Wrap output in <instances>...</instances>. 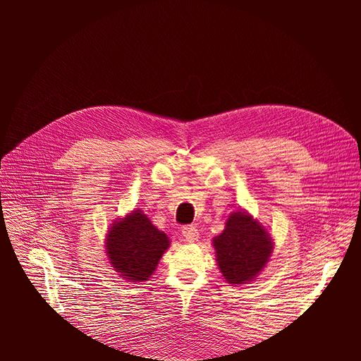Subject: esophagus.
<instances>
[{
  "label": "esophagus",
  "mask_w": 361,
  "mask_h": 361,
  "mask_svg": "<svg viewBox=\"0 0 361 361\" xmlns=\"http://www.w3.org/2000/svg\"><path fill=\"white\" fill-rule=\"evenodd\" d=\"M182 236L185 238V241L188 243H195L199 239V231L197 227L190 224V226H183L182 227Z\"/></svg>",
  "instance_id": "34e87169"
}]
</instances>
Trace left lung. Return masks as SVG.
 <instances>
[{
	"mask_svg": "<svg viewBox=\"0 0 361 361\" xmlns=\"http://www.w3.org/2000/svg\"><path fill=\"white\" fill-rule=\"evenodd\" d=\"M214 247L220 271L233 285L253 280L272 253L265 228L241 211L228 216L223 233L214 238Z\"/></svg>",
	"mask_w": 361,
	"mask_h": 361,
	"instance_id": "1",
	"label": "left lung"
}]
</instances>
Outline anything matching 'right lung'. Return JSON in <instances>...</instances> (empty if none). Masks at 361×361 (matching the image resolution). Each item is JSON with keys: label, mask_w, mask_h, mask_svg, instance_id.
<instances>
[{"label": "right lung", "mask_w": 361, "mask_h": 361, "mask_svg": "<svg viewBox=\"0 0 361 361\" xmlns=\"http://www.w3.org/2000/svg\"><path fill=\"white\" fill-rule=\"evenodd\" d=\"M169 245L167 235L158 231L141 211L116 221L106 236L110 264L129 281H145L154 274Z\"/></svg>", "instance_id": "right-lung-1"}]
</instances>
